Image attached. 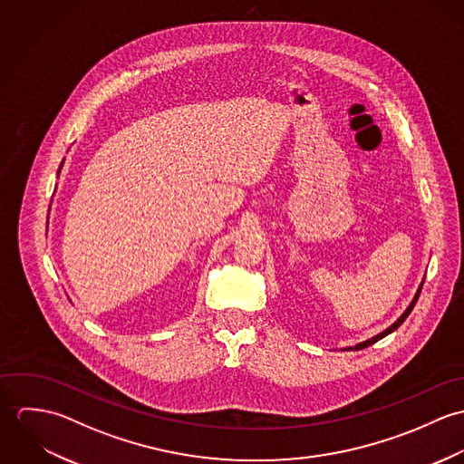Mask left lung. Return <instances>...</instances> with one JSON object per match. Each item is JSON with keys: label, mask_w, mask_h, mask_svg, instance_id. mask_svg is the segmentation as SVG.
<instances>
[{"label": "left lung", "mask_w": 464, "mask_h": 464, "mask_svg": "<svg viewBox=\"0 0 464 464\" xmlns=\"http://www.w3.org/2000/svg\"><path fill=\"white\" fill-rule=\"evenodd\" d=\"M421 287H423V280H421V284H420V287H418V291H416V295H414V298H412V302L409 304V307L403 311V314L398 318L397 322L392 325V327H388L386 331L381 332V334H377V335H373L372 339H366V341H362V343H359V344H355V346H348L346 350H362V348H366V346H370V344H373V343H377L379 339H382V337H386L388 334H392V332L397 331L398 327L405 322V318L411 314V311H412V307L416 305V302H418V296H420V291H421Z\"/></svg>", "instance_id": "left-lung-1"}]
</instances>
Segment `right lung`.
Segmentation results:
<instances>
[{
	"label": "right lung",
	"instance_id": "right-lung-1",
	"mask_svg": "<svg viewBox=\"0 0 464 464\" xmlns=\"http://www.w3.org/2000/svg\"><path fill=\"white\" fill-rule=\"evenodd\" d=\"M64 164V162H63ZM63 164H61V168H63ZM61 168H59V173H61Z\"/></svg>",
	"mask_w": 464,
	"mask_h": 464
}]
</instances>
